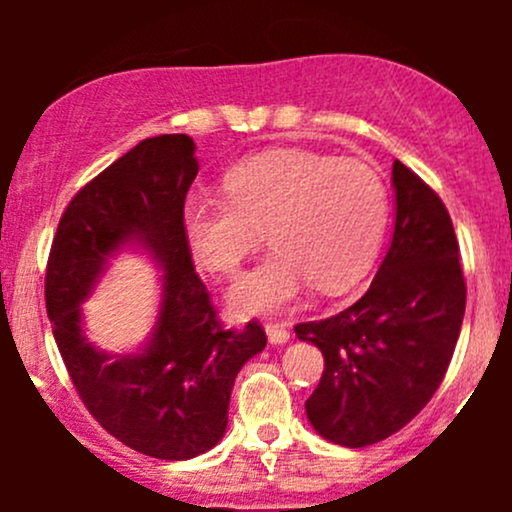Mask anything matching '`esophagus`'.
Returning <instances> with one entry per match:
<instances>
[{
    "mask_svg": "<svg viewBox=\"0 0 512 512\" xmlns=\"http://www.w3.org/2000/svg\"><path fill=\"white\" fill-rule=\"evenodd\" d=\"M264 330H267V337H269V342H272V344H284V342H289V337H291L289 327H286L284 322L267 320Z\"/></svg>",
    "mask_w": 512,
    "mask_h": 512,
    "instance_id": "obj_1",
    "label": "esophagus"
}]
</instances>
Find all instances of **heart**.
<instances>
[{
    "label": "heart",
    "instance_id": "b5f03b06",
    "mask_svg": "<svg viewBox=\"0 0 512 512\" xmlns=\"http://www.w3.org/2000/svg\"><path fill=\"white\" fill-rule=\"evenodd\" d=\"M223 197L182 207V240L204 272L236 276L260 233L272 255L231 291L236 313L291 303L310 284L337 293L368 269L387 223L385 182L368 163L264 151L223 175Z\"/></svg>",
    "mask_w": 512,
    "mask_h": 512
}]
</instances>
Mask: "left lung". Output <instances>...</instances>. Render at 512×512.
Returning <instances> with one entry per match:
<instances>
[{"label":"left lung","instance_id":"1","mask_svg":"<svg viewBox=\"0 0 512 512\" xmlns=\"http://www.w3.org/2000/svg\"><path fill=\"white\" fill-rule=\"evenodd\" d=\"M392 185L395 236L373 284L342 313L293 327L325 356L305 414L344 448L380 443L426 407L450 366L467 301L443 199L402 161Z\"/></svg>","mask_w":512,"mask_h":512}]
</instances>
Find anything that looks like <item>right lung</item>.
Segmentation results:
<instances>
[{"label":"right lung","instance_id":"obj_1","mask_svg":"<svg viewBox=\"0 0 512 512\" xmlns=\"http://www.w3.org/2000/svg\"><path fill=\"white\" fill-rule=\"evenodd\" d=\"M197 170L187 134L144 139L72 197L45 272V308L76 395L110 436L158 460H190L219 443L238 370L267 344L257 320L223 325L182 240ZM127 239L167 269L162 315L142 355L108 357L80 334L78 303Z\"/></svg>","mask_w":512,"mask_h":512}]
</instances>
